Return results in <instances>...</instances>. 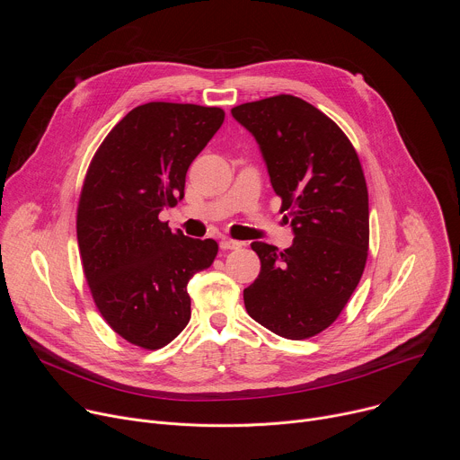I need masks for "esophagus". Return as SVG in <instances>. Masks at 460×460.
Returning <instances> with one entry per match:
<instances>
[{"mask_svg": "<svg viewBox=\"0 0 460 460\" xmlns=\"http://www.w3.org/2000/svg\"><path fill=\"white\" fill-rule=\"evenodd\" d=\"M220 247H222L224 251H233V249H240V247H242V242L231 240V238H224V240L220 242Z\"/></svg>", "mask_w": 460, "mask_h": 460, "instance_id": "1", "label": "esophagus"}]
</instances>
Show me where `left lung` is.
<instances>
[{"mask_svg": "<svg viewBox=\"0 0 460 460\" xmlns=\"http://www.w3.org/2000/svg\"><path fill=\"white\" fill-rule=\"evenodd\" d=\"M260 146L293 245L252 242L258 279L243 289L252 320L289 341L330 327L357 289L369 249L367 185L342 128L291 94L231 109Z\"/></svg>", "mask_w": 460, "mask_h": 460, "instance_id": "obj_1", "label": "left lung"}]
</instances>
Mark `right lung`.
I'll return each instance as SVG.
<instances>
[{
  "mask_svg": "<svg viewBox=\"0 0 460 460\" xmlns=\"http://www.w3.org/2000/svg\"><path fill=\"white\" fill-rule=\"evenodd\" d=\"M220 107L151 102L123 116L94 153L76 233L84 275L111 330L142 349L174 341L190 318L187 282L218 252L158 215L183 199L192 160L224 123Z\"/></svg>",
  "mask_w": 460,
  "mask_h": 460,
  "instance_id": "1",
  "label": "right lung"
}]
</instances>
